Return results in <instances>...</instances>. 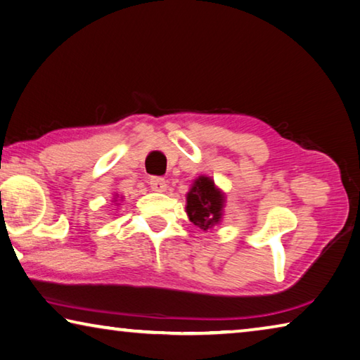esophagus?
Listing matches in <instances>:
<instances>
[{
  "instance_id": "34e87169",
  "label": "esophagus",
  "mask_w": 360,
  "mask_h": 360,
  "mask_svg": "<svg viewBox=\"0 0 360 360\" xmlns=\"http://www.w3.org/2000/svg\"><path fill=\"white\" fill-rule=\"evenodd\" d=\"M150 189L155 192H165L167 191V181L163 178H150Z\"/></svg>"
}]
</instances>
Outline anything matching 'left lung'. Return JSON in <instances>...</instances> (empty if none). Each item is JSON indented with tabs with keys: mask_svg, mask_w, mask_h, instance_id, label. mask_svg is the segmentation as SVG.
<instances>
[{
	"mask_svg": "<svg viewBox=\"0 0 360 360\" xmlns=\"http://www.w3.org/2000/svg\"><path fill=\"white\" fill-rule=\"evenodd\" d=\"M186 213L189 221L202 231H210L222 222L226 205V193L210 176H198L192 182L186 195Z\"/></svg>",
	"mask_w": 360,
	"mask_h": 360,
	"instance_id": "8db88e82",
	"label": "left lung"
}]
</instances>
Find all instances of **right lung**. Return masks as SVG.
<instances>
[{
    "instance_id": "add662e5",
    "label": "right lung",
    "mask_w": 360,
    "mask_h": 360,
    "mask_svg": "<svg viewBox=\"0 0 360 360\" xmlns=\"http://www.w3.org/2000/svg\"><path fill=\"white\" fill-rule=\"evenodd\" d=\"M117 197H118V195L115 193V197H113V200H112V202H117ZM120 198H123V197H120Z\"/></svg>"
}]
</instances>
